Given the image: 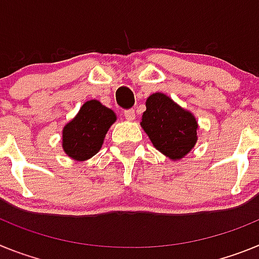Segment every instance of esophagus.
<instances>
[{"instance_id":"esophagus-1","label":"esophagus","mask_w":259,"mask_h":259,"mask_svg":"<svg viewBox=\"0 0 259 259\" xmlns=\"http://www.w3.org/2000/svg\"><path fill=\"white\" fill-rule=\"evenodd\" d=\"M123 116H125V118L129 121L136 120V111H134V109H127V111L123 112Z\"/></svg>"}]
</instances>
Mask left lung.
Listing matches in <instances>:
<instances>
[{
	"mask_svg": "<svg viewBox=\"0 0 259 259\" xmlns=\"http://www.w3.org/2000/svg\"><path fill=\"white\" fill-rule=\"evenodd\" d=\"M141 126L155 148L172 160L183 159L197 143L195 117L160 92L146 100Z\"/></svg>",
	"mask_w": 259,
	"mask_h": 259,
	"instance_id": "obj_1",
	"label": "left lung"
}]
</instances>
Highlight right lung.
I'll use <instances>...</instances> for the list:
<instances>
[{
    "label": "right lung",
    "mask_w": 259,
    "mask_h": 259,
    "mask_svg": "<svg viewBox=\"0 0 259 259\" xmlns=\"http://www.w3.org/2000/svg\"><path fill=\"white\" fill-rule=\"evenodd\" d=\"M116 118V113L98 100L84 103L62 130V148L67 156L84 161L96 155Z\"/></svg>",
    "instance_id": "1"
}]
</instances>
